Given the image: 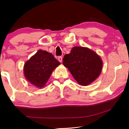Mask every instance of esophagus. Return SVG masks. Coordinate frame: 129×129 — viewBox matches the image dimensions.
Returning a JSON list of instances; mask_svg holds the SVG:
<instances>
[{"label":"esophagus","instance_id":"esophagus-1","mask_svg":"<svg viewBox=\"0 0 129 129\" xmlns=\"http://www.w3.org/2000/svg\"><path fill=\"white\" fill-rule=\"evenodd\" d=\"M58 60H59L60 63H61V61H62V57H61V56H59V57H58Z\"/></svg>","mask_w":129,"mask_h":129}]
</instances>
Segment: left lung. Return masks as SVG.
Returning <instances> with one entry per match:
<instances>
[{
	"instance_id": "8db88e82",
	"label": "left lung",
	"mask_w": 129,
	"mask_h": 129,
	"mask_svg": "<svg viewBox=\"0 0 129 129\" xmlns=\"http://www.w3.org/2000/svg\"><path fill=\"white\" fill-rule=\"evenodd\" d=\"M63 64L69 70L81 86H87L101 73L103 61L101 57L87 47H73L63 59Z\"/></svg>"
}]
</instances>
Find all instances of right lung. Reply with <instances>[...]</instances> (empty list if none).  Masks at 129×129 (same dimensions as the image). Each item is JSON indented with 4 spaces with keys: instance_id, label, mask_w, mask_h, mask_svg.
I'll list each match as a JSON object with an SVG mask.
<instances>
[{
    "instance_id": "right-lung-1",
    "label": "right lung",
    "mask_w": 129,
    "mask_h": 129,
    "mask_svg": "<svg viewBox=\"0 0 129 129\" xmlns=\"http://www.w3.org/2000/svg\"><path fill=\"white\" fill-rule=\"evenodd\" d=\"M60 64V63L52 53L39 50L24 63V75L33 86L42 88L50 78L52 72Z\"/></svg>"
}]
</instances>
